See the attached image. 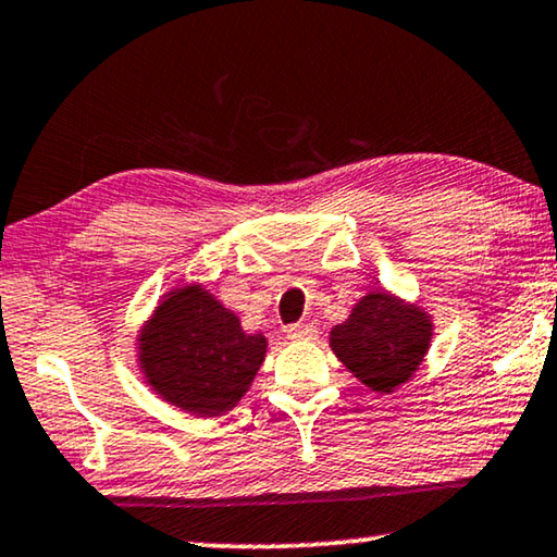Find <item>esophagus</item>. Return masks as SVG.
I'll use <instances>...</instances> for the list:
<instances>
[{"label": "esophagus", "instance_id": "34e87169", "mask_svg": "<svg viewBox=\"0 0 557 557\" xmlns=\"http://www.w3.org/2000/svg\"><path fill=\"white\" fill-rule=\"evenodd\" d=\"M318 337V330L312 325H289L287 327V339H293V343H307V339H314Z\"/></svg>", "mask_w": 557, "mask_h": 557}]
</instances>
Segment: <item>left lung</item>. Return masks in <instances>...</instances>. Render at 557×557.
Masks as SVG:
<instances>
[{"label": "left lung", "mask_w": 557, "mask_h": 557, "mask_svg": "<svg viewBox=\"0 0 557 557\" xmlns=\"http://www.w3.org/2000/svg\"><path fill=\"white\" fill-rule=\"evenodd\" d=\"M430 339V314L385 289L364 295L350 318L330 332L337 360L380 395L408 383L425 358Z\"/></svg>", "instance_id": "1"}]
</instances>
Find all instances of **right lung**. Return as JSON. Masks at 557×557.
<instances>
[{
  "label": "right lung",
  "instance_id": "add662e5",
  "mask_svg": "<svg viewBox=\"0 0 557 557\" xmlns=\"http://www.w3.org/2000/svg\"><path fill=\"white\" fill-rule=\"evenodd\" d=\"M139 368L174 408L214 418L235 408L268 352L237 314L199 285L177 287L139 332Z\"/></svg>",
  "mask_w": 557,
  "mask_h": 557
}]
</instances>
